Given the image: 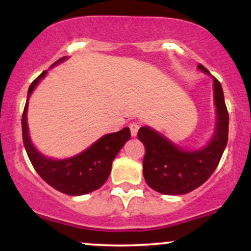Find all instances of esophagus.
Instances as JSON below:
<instances>
[{"label": "esophagus", "mask_w": 251, "mask_h": 251, "mask_svg": "<svg viewBox=\"0 0 251 251\" xmlns=\"http://www.w3.org/2000/svg\"><path fill=\"white\" fill-rule=\"evenodd\" d=\"M129 129H131V134L132 137H137L138 134V129H139V125L137 123H132L129 124Z\"/></svg>", "instance_id": "esophagus-1"}]
</instances>
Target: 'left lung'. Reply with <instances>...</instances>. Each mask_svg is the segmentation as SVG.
Masks as SVG:
<instances>
[{
  "mask_svg": "<svg viewBox=\"0 0 251 251\" xmlns=\"http://www.w3.org/2000/svg\"><path fill=\"white\" fill-rule=\"evenodd\" d=\"M198 70L211 76L204 66ZM215 128L204 146L183 149L150 126H143L138 138L146 148L143 162V175L154 191L163 195H185L205 183L214 174L226 148L229 114L220 81L212 76Z\"/></svg>",
  "mask_w": 251,
  "mask_h": 251,
  "instance_id": "8db88e82",
  "label": "left lung"
}]
</instances>
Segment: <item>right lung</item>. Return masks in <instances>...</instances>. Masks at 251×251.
<instances>
[{
	"label": "right lung",
	"instance_id": "add662e5",
	"mask_svg": "<svg viewBox=\"0 0 251 251\" xmlns=\"http://www.w3.org/2000/svg\"><path fill=\"white\" fill-rule=\"evenodd\" d=\"M67 59L68 56L61 57L54 62L50 68L55 67ZM47 73L48 71L42 72L31 82L28 89L27 102L22 116V137L25 149L35 171L46 183L66 195H87L101 188L107 180L111 174L112 163L125 143L131 138V132L128 127H125L116 133L102 135L82 152L63 159H55L41 153L30 140L27 113L28 101L31 93Z\"/></svg>",
	"mask_w": 251,
	"mask_h": 251
}]
</instances>
